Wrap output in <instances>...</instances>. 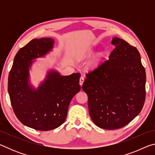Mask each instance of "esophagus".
<instances>
[{"instance_id":"obj_1","label":"esophagus","mask_w":155,"mask_h":155,"mask_svg":"<svg viewBox=\"0 0 155 155\" xmlns=\"http://www.w3.org/2000/svg\"><path fill=\"white\" fill-rule=\"evenodd\" d=\"M83 82H84V77H81L80 79H79V83H80V85L81 86H82Z\"/></svg>"}]
</instances>
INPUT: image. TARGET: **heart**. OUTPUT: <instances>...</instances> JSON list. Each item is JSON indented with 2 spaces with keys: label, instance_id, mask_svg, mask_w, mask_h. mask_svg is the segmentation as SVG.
I'll return each mask as SVG.
<instances>
[{
  "label": "heart",
  "instance_id": "1",
  "mask_svg": "<svg viewBox=\"0 0 155 155\" xmlns=\"http://www.w3.org/2000/svg\"><path fill=\"white\" fill-rule=\"evenodd\" d=\"M94 53V50H93V49H89L88 51H87L85 52V55H86V56H91V55H92Z\"/></svg>",
  "mask_w": 155,
  "mask_h": 155
}]
</instances>
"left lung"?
Listing matches in <instances>:
<instances>
[{"label":"left lung","mask_w":155,"mask_h":155,"mask_svg":"<svg viewBox=\"0 0 155 155\" xmlns=\"http://www.w3.org/2000/svg\"><path fill=\"white\" fill-rule=\"evenodd\" d=\"M109 59L86 74L82 89L90 117L98 127L120 128L140 114L146 98V71L138 50L115 37Z\"/></svg>","instance_id":"1"}]
</instances>
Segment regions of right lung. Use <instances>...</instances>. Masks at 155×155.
I'll use <instances>...</instances> for the list:
<instances>
[{"instance_id":"obj_1","label":"right lung","mask_w":155,"mask_h":155,"mask_svg":"<svg viewBox=\"0 0 155 155\" xmlns=\"http://www.w3.org/2000/svg\"><path fill=\"white\" fill-rule=\"evenodd\" d=\"M52 38L34 39L21 48L14 57L8 77L10 101L17 118L33 129L50 130L64 122L72 98L81 90L80 73L61 76L49 70L35 89L29 83V68L33 59L53 48Z\"/></svg>"}]
</instances>
